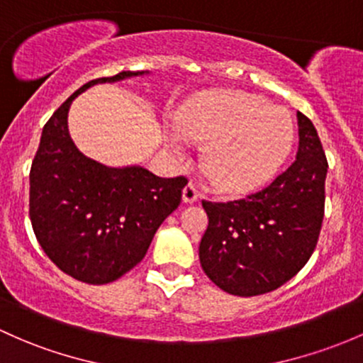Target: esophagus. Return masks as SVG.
I'll list each match as a JSON object with an SVG mask.
<instances>
[{
  "mask_svg": "<svg viewBox=\"0 0 363 363\" xmlns=\"http://www.w3.org/2000/svg\"><path fill=\"white\" fill-rule=\"evenodd\" d=\"M198 196H200V191H198V188L193 182H189L184 188V191H182V200H184L186 203H193V201L198 200Z\"/></svg>",
  "mask_w": 363,
  "mask_h": 363,
  "instance_id": "esophagus-1",
  "label": "esophagus"
}]
</instances>
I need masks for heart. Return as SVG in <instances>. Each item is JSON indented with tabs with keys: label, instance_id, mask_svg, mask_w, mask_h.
Here are the masks:
<instances>
[{
	"label": "heart",
	"instance_id": "heart-1",
	"mask_svg": "<svg viewBox=\"0 0 363 363\" xmlns=\"http://www.w3.org/2000/svg\"><path fill=\"white\" fill-rule=\"evenodd\" d=\"M179 130L169 137L179 160L191 140L208 143L205 167L223 191L259 188L280 170L294 144V121L285 109L257 95L230 91L191 102L179 116Z\"/></svg>",
	"mask_w": 363,
	"mask_h": 363
}]
</instances>
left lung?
<instances>
[{"label": "left lung", "instance_id": "obj_1", "mask_svg": "<svg viewBox=\"0 0 363 363\" xmlns=\"http://www.w3.org/2000/svg\"><path fill=\"white\" fill-rule=\"evenodd\" d=\"M297 123L296 160L272 184L240 200L201 201L208 216L201 268L233 296L281 287L303 269L318 242L329 163L310 118L297 113Z\"/></svg>", "mask_w": 363, "mask_h": 363}]
</instances>
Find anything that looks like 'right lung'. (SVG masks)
<instances>
[{
  "label": "right lung",
  "instance_id": "1",
  "mask_svg": "<svg viewBox=\"0 0 363 363\" xmlns=\"http://www.w3.org/2000/svg\"><path fill=\"white\" fill-rule=\"evenodd\" d=\"M137 74L143 72L121 71L76 90L45 123L30 165L29 217L36 240L60 272L85 284H109L139 264L188 184L184 175L162 179L143 167H104L71 140L72 99L95 83Z\"/></svg>",
  "mask_w": 363,
  "mask_h": 363
}]
</instances>
